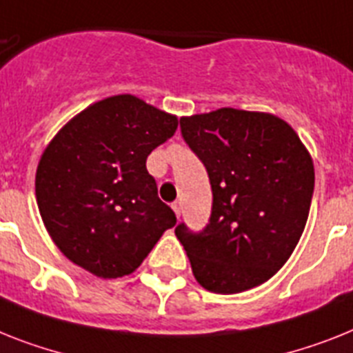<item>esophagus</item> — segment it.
<instances>
[{
  "mask_svg": "<svg viewBox=\"0 0 353 353\" xmlns=\"http://www.w3.org/2000/svg\"><path fill=\"white\" fill-rule=\"evenodd\" d=\"M172 208H174V212H176L177 217H181V203H179V201L172 203Z\"/></svg>",
  "mask_w": 353,
  "mask_h": 353,
  "instance_id": "1",
  "label": "esophagus"
}]
</instances>
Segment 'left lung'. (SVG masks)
Wrapping results in <instances>:
<instances>
[{"instance_id":"8db88e82","label":"left lung","mask_w":353,"mask_h":353,"mask_svg":"<svg viewBox=\"0 0 353 353\" xmlns=\"http://www.w3.org/2000/svg\"><path fill=\"white\" fill-rule=\"evenodd\" d=\"M181 136L212 185L201 232L176 235L195 280L217 294L248 291L282 268L309 217L314 165L292 127L265 112L222 108L181 118Z\"/></svg>"}]
</instances>
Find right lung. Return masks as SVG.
<instances>
[{"label":"right lung","instance_id":"right-lung-1","mask_svg":"<svg viewBox=\"0 0 353 353\" xmlns=\"http://www.w3.org/2000/svg\"><path fill=\"white\" fill-rule=\"evenodd\" d=\"M176 129V117L118 94L84 109L53 138L37 167L35 197L71 262L100 278L123 276L176 226L145 165Z\"/></svg>","mask_w":353,"mask_h":353}]
</instances>
